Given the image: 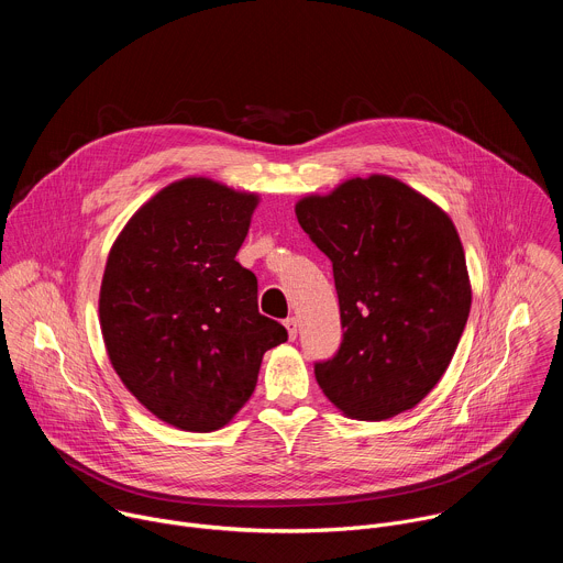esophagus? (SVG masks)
<instances>
[{
	"label": "esophagus",
	"mask_w": 563,
	"mask_h": 563,
	"mask_svg": "<svg viewBox=\"0 0 563 563\" xmlns=\"http://www.w3.org/2000/svg\"><path fill=\"white\" fill-rule=\"evenodd\" d=\"M285 328H287V334H289V339L294 341V339L298 336V320H296L294 316L285 318Z\"/></svg>",
	"instance_id": "esophagus-1"
}]
</instances>
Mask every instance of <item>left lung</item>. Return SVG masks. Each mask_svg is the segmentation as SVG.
I'll return each mask as SVG.
<instances>
[{"label": "left lung", "instance_id": "1", "mask_svg": "<svg viewBox=\"0 0 563 563\" xmlns=\"http://www.w3.org/2000/svg\"><path fill=\"white\" fill-rule=\"evenodd\" d=\"M296 218L332 261L343 341L313 374L352 419L383 421L421 404L448 369L470 313L452 220L387 176L309 196Z\"/></svg>", "mask_w": 563, "mask_h": 563}]
</instances>
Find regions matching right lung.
Instances as JSON below:
<instances>
[{
    "label": "right lung",
    "mask_w": 563,
    "mask_h": 563,
    "mask_svg": "<svg viewBox=\"0 0 563 563\" xmlns=\"http://www.w3.org/2000/svg\"><path fill=\"white\" fill-rule=\"evenodd\" d=\"M258 198L207 178L169 185L124 227L100 289L109 358L140 404L180 430L211 432L243 408L263 354L287 330L258 311L235 261Z\"/></svg>",
    "instance_id": "1"
}]
</instances>
